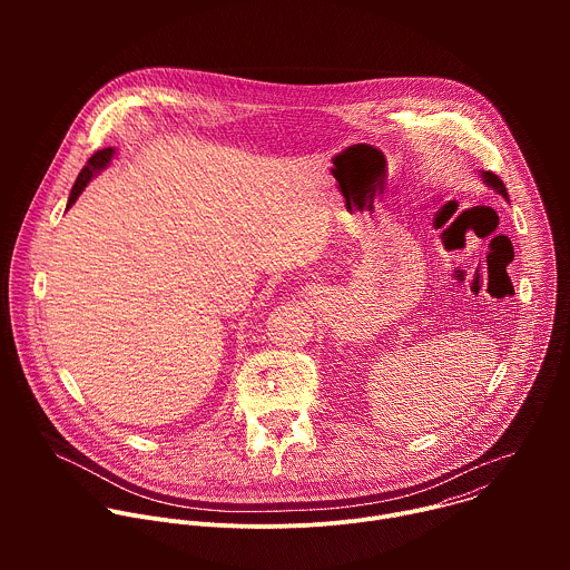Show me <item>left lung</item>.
Here are the masks:
<instances>
[{
	"label": "left lung",
	"instance_id": "obj_1",
	"mask_svg": "<svg viewBox=\"0 0 570 570\" xmlns=\"http://www.w3.org/2000/svg\"><path fill=\"white\" fill-rule=\"evenodd\" d=\"M480 178H482V183H484L487 187H492L494 191H499V194L508 200V189H505V185H503V180H501L499 176H494L492 171H482Z\"/></svg>",
	"mask_w": 570,
	"mask_h": 570
}]
</instances>
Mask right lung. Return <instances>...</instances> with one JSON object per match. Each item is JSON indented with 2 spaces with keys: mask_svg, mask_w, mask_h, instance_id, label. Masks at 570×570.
I'll return each mask as SVG.
<instances>
[{
  "mask_svg": "<svg viewBox=\"0 0 570 570\" xmlns=\"http://www.w3.org/2000/svg\"><path fill=\"white\" fill-rule=\"evenodd\" d=\"M112 155H115V148L108 146V148H104V150H97V153L88 159V165L83 167V171L78 174V178H76V183H73V187H71V194H69V200H67V209L76 203V198H78L80 194H83V189L90 185V180H92L97 174H101V171L110 165Z\"/></svg>",
  "mask_w": 570,
  "mask_h": 570,
  "instance_id": "right-lung-1",
  "label": "right lung"
}]
</instances>
